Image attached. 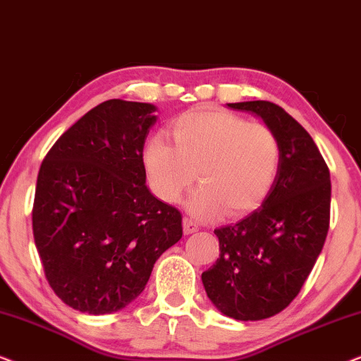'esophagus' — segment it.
Segmentation results:
<instances>
[{
  "label": "esophagus",
  "mask_w": 361,
  "mask_h": 361,
  "mask_svg": "<svg viewBox=\"0 0 361 361\" xmlns=\"http://www.w3.org/2000/svg\"><path fill=\"white\" fill-rule=\"evenodd\" d=\"M182 225H184L185 235H192V233H195V231H199V225H197L192 219H187V216L184 219V221H182Z\"/></svg>",
  "instance_id": "1"
}]
</instances>
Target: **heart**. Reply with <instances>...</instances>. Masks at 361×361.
Here are the masks:
<instances>
[{
    "label": "heart",
    "mask_w": 361,
    "mask_h": 361,
    "mask_svg": "<svg viewBox=\"0 0 361 361\" xmlns=\"http://www.w3.org/2000/svg\"><path fill=\"white\" fill-rule=\"evenodd\" d=\"M172 141L154 135L142 162L157 199L177 202L199 180L187 200L199 219L224 214L240 216L255 210L273 189L281 166V142L273 128L248 123L226 111H189L171 128Z\"/></svg>",
    "instance_id": "obj_1"
}]
</instances>
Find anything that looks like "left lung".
Wrapping results in <instances>:
<instances>
[{
  "mask_svg": "<svg viewBox=\"0 0 361 361\" xmlns=\"http://www.w3.org/2000/svg\"><path fill=\"white\" fill-rule=\"evenodd\" d=\"M255 113L281 142L273 189L253 214L215 230L220 258L202 273L205 293L221 314L263 320L279 314L300 293L330 224V172L307 131L276 103H228Z\"/></svg>",
  "mask_w": 361,
  "mask_h": 361,
  "instance_id": "left-lung-1",
  "label": "left lung"
}]
</instances>
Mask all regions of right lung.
Returning a JSON list of instances; mask_svg holds the SVG:
<instances>
[{
  "instance_id": "1",
  "label": "right lung",
  "mask_w": 361,
  "mask_h": 361,
  "mask_svg": "<svg viewBox=\"0 0 361 361\" xmlns=\"http://www.w3.org/2000/svg\"><path fill=\"white\" fill-rule=\"evenodd\" d=\"M151 103L106 100L51 147L37 174L32 233L44 274L72 309L100 315L145 290L182 238V214L151 194L142 147Z\"/></svg>"
}]
</instances>
